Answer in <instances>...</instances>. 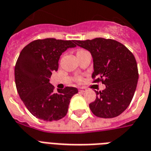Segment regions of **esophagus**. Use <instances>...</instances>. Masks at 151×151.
Instances as JSON below:
<instances>
[{"label":"esophagus","mask_w":151,"mask_h":151,"mask_svg":"<svg viewBox=\"0 0 151 151\" xmlns=\"http://www.w3.org/2000/svg\"><path fill=\"white\" fill-rule=\"evenodd\" d=\"M79 91L80 92H86V88H85V87H79Z\"/></svg>","instance_id":"34e87169"}]
</instances>
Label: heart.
Listing matches in <instances>:
<instances>
[{
  "label": "heart",
  "instance_id": "obj_1",
  "mask_svg": "<svg viewBox=\"0 0 151 151\" xmlns=\"http://www.w3.org/2000/svg\"><path fill=\"white\" fill-rule=\"evenodd\" d=\"M82 50H79L78 51H77V52H79V51H82ZM81 81H82L81 78H78V79H77V82H78V83H79V82H81Z\"/></svg>",
  "mask_w": 151,
  "mask_h": 151
}]
</instances>
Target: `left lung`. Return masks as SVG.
I'll return each mask as SVG.
<instances>
[{
    "mask_svg": "<svg viewBox=\"0 0 151 151\" xmlns=\"http://www.w3.org/2000/svg\"><path fill=\"white\" fill-rule=\"evenodd\" d=\"M75 43L91 52L94 61L93 83L106 85L96 92V99L89 105L94 115L113 118L123 113L135 94L139 72L134 55L125 45L113 39L96 38L75 40Z\"/></svg>",
    "mask_w": 151,
    "mask_h": 151,
    "instance_id": "left-lung-1",
    "label": "left lung"
}]
</instances>
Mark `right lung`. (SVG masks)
Segmentation results:
<instances>
[{
	"label": "right lung",
	"instance_id": "obj_1",
	"mask_svg": "<svg viewBox=\"0 0 151 151\" xmlns=\"http://www.w3.org/2000/svg\"><path fill=\"white\" fill-rule=\"evenodd\" d=\"M76 46L75 40L45 38L31 42L20 52L15 66L16 89L27 109L35 117L53 121L67 114L70 100L78 89L65 86L56 92L50 78L58 69L62 52Z\"/></svg>",
	"mask_w": 151,
	"mask_h": 151
}]
</instances>
